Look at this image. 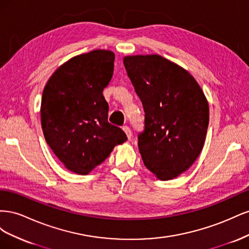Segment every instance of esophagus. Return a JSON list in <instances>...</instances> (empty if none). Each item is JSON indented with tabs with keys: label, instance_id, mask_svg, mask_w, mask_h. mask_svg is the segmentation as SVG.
<instances>
[{
	"label": "esophagus",
	"instance_id": "1",
	"mask_svg": "<svg viewBox=\"0 0 249 249\" xmlns=\"http://www.w3.org/2000/svg\"><path fill=\"white\" fill-rule=\"evenodd\" d=\"M123 130H124V132L125 133L126 137L129 138V139H131V137H132V131H131L130 127H129V126H126V125H124V126L123 127Z\"/></svg>",
	"mask_w": 249,
	"mask_h": 249
}]
</instances>
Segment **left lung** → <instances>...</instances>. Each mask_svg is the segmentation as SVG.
<instances>
[{
  "instance_id": "1",
  "label": "left lung",
  "mask_w": 249,
  "mask_h": 249,
  "mask_svg": "<svg viewBox=\"0 0 249 249\" xmlns=\"http://www.w3.org/2000/svg\"><path fill=\"white\" fill-rule=\"evenodd\" d=\"M145 113L138 147L145 167L161 180L189 169L199 156L209 125V104L198 83L160 55L124 57Z\"/></svg>"
}]
</instances>
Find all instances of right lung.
<instances>
[{
	"label": "right lung",
	"instance_id": "add662e5",
	"mask_svg": "<svg viewBox=\"0 0 249 249\" xmlns=\"http://www.w3.org/2000/svg\"><path fill=\"white\" fill-rule=\"evenodd\" d=\"M114 53L94 50L74 56L52 74L41 99L46 141L64 166L85 176L107 159L125 133L108 123L103 95L114 71Z\"/></svg>",
	"mask_w": 249,
	"mask_h": 249
}]
</instances>
